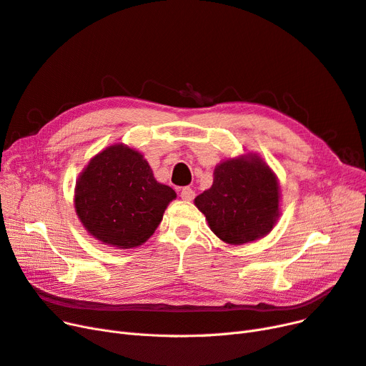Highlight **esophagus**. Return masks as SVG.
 Returning <instances> with one entry per match:
<instances>
[{
	"instance_id": "esophagus-1",
	"label": "esophagus",
	"mask_w": 366,
	"mask_h": 366,
	"mask_svg": "<svg viewBox=\"0 0 366 366\" xmlns=\"http://www.w3.org/2000/svg\"><path fill=\"white\" fill-rule=\"evenodd\" d=\"M180 197H182V199H184V201H192V199L195 198L194 189H192V187H183L182 192H180Z\"/></svg>"
}]
</instances>
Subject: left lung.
Instances as JSON below:
<instances>
[{
	"instance_id": "8db88e82",
	"label": "left lung",
	"mask_w": 366,
	"mask_h": 366,
	"mask_svg": "<svg viewBox=\"0 0 366 366\" xmlns=\"http://www.w3.org/2000/svg\"><path fill=\"white\" fill-rule=\"evenodd\" d=\"M280 184L259 156L247 153L216 165L213 184L195 198L210 229L229 244L269 234L280 217Z\"/></svg>"
}]
</instances>
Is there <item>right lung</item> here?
<instances>
[{"instance_id": "1", "label": "right lung", "mask_w": 366, "mask_h": 366, "mask_svg": "<svg viewBox=\"0 0 366 366\" xmlns=\"http://www.w3.org/2000/svg\"><path fill=\"white\" fill-rule=\"evenodd\" d=\"M177 197L156 182L144 156L114 144L84 168L75 187L79 221L104 244L130 249L147 242Z\"/></svg>"}]
</instances>
